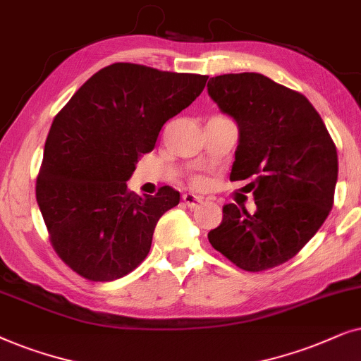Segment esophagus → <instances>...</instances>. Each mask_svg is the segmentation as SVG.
<instances>
[{"mask_svg": "<svg viewBox=\"0 0 361 361\" xmlns=\"http://www.w3.org/2000/svg\"><path fill=\"white\" fill-rule=\"evenodd\" d=\"M181 200H183V203L188 206V208H195V206L203 203V198H200V196L191 195V193H185L183 196H181Z\"/></svg>", "mask_w": 361, "mask_h": 361, "instance_id": "obj_1", "label": "esophagus"}]
</instances>
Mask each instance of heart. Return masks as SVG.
<instances>
[{
  "instance_id": "b5f03b06",
  "label": "heart",
  "mask_w": 361,
  "mask_h": 361,
  "mask_svg": "<svg viewBox=\"0 0 361 361\" xmlns=\"http://www.w3.org/2000/svg\"><path fill=\"white\" fill-rule=\"evenodd\" d=\"M206 183V180L203 176H193L191 178V185L195 186V188H201V186H203Z\"/></svg>"
}]
</instances>
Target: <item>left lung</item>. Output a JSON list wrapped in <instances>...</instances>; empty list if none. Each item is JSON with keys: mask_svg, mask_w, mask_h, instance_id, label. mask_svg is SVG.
I'll list each match as a JSON object with an SVG mask.
<instances>
[{"mask_svg": "<svg viewBox=\"0 0 361 361\" xmlns=\"http://www.w3.org/2000/svg\"><path fill=\"white\" fill-rule=\"evenodd\" d=\"M209 97L236 120L231 181L249 180L256 211L223 206L208 239L239 269L262 272L295 256L334 206L337 147L305 95L256 72L211 77Z\"/></svg>", "mask_w": 361, "mask_h": 361, "instance_id": "1", "label": "left lung"}]
</instances>
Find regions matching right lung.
<instances>
[{
	"mask_svg": "<svg viewBox=\"0 0 361 361\" xmlns=\"http://www.w3.org/2000/svg\"><path fill=\"white\" fill-rule=\"evenodd\" d=\"M208 75L115 62L90 77L52 120L36 180L49 241L72 271L94 282L127 276L150 252L158 219L180 203L127 188L166 120L203 92Z\"/></svg>",
	"mask_w": 361,
	"mask_h": 361,
	"instance_id": "right-lung-1",
	"label": "right lung"
}]
</instances>
